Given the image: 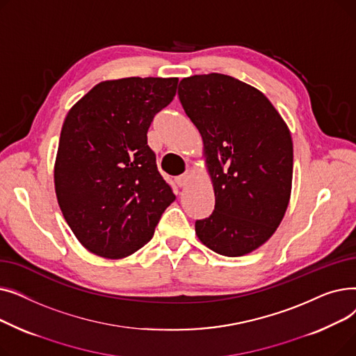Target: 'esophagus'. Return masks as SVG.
I'll use <instances>...</instances> for the list:
<instances>
[{
	"label": "esophagus",
	"instance_id": "34e87169",
	"mask_svg": "<svg viewBox=\"0 0 356 356\" xmlns=\"http://www.w3.org/2000/svg\"><path fill=\"white\" fill-rule=\"evenodd\" d=\"M191 179H192V172H189V170H186L181 176H179L177 177V184H179V188H186V186H188V183L191 181Z\"/></svg>",
	"mask_w": 356,
	"mask_h": 356
}]
</instances>
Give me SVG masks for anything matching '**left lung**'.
I'll list each match as a JSON object with an SVG mask.
<instances>
[{"mask_svg": "<svg viewBox=\"0 0 356 356\" xmlns=\"http://www.w3.org/2000/svg\"><path fill=\"white\" fill-rule=\"evenodd\" d=\"M177 93L202 136L215 192V209L196 220V235L220 255L250 254L271 238L289 207L290 129L263 92L228 74L184 78Z\"/></svg>", "mask_w": 356, "mask_h": 356, "instance_id": "left-lung-1", "label": "left lung"}]
</instances>
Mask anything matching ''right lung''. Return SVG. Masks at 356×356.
I'll list each match as a JSON object with an SVG mask.
<instances>
[{
    "label": "right lung",
    "mask_w": 356,
    "mask_h": 356,
    "mask_svg": "<svg viewBox=\"0 0 356 356\" xmlns=\"http://www.w3.org/2000/svg\"><path fill=\"white\" fill-rule=\"evenodd\" d=\"M177 78L104 81L65 118L54 191L74 236L92 254L120 259L153 238L176 196L147 144L154 115L176 95Z\"/></svg>",
    "instance_id": "add662e5"
}]
</instances>
